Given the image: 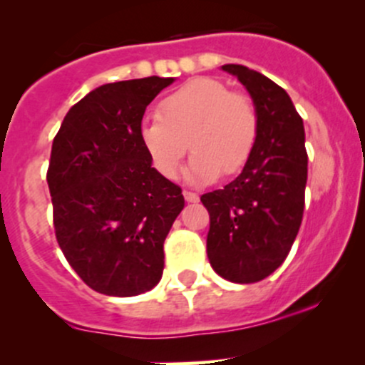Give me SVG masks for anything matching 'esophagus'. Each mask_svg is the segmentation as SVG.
Returning a JSON list of instances; mask_svg holds the SVG:
<instances>
[{
    "label": "esophagus",
    "instance_id": "34e87169",
    "mask_svg": "<svg viewBox=\"0 0 365 365\" xmlns=\"http://www.w3.org/2000/svg\"><path fill=\"white\" fill-rule=\"evenodd\" d=\"M182 196H184V200H186L187 203H196L200 200V196L196 195V193H193V191H186V190H184L182 191Z\"/></svg>",
    "mask_w": 365,
    "mask_h": 365
}]
</instances>
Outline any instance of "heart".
<instances>
[{"label":"heart","instance_id":"obj_1","mask_svg":"<svg viewBox=\"0 0 365 365\" xmlns=\"http://www.w3.org/2000/svg\"><path fill=\"white\" fill-rule=\"evenodd\" d=\"M259 138V113L247 96L229 93L219 81L198 77L160 103L158 115L139 125V139L163 178H175L184 153L193 148L186 178L210 182L220 170L236 174L248 162Z\"/></svg>","mask_w":365,"mask_h":365}]
</instances>
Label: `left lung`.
<instances>
[{"label": "left lung", "mask_w": 365, "mask_h": 365, "mask_svg": "<svg viewBox=\"0 0 365 365\" xmlns=\"http://www.w3.org/2000/svg\"><path fill=\"white\" fill-rule=\"evenodd\" d=\"M245 86L259 113V138L243 170L222 190L202 196L210 214L212 269L240 284L262 281L288 257L305 205L304 120L292 98L245 65H222Z\"/></svg>", "instance_id": "1"}]
</instances>
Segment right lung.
<instances>
[{
  "label": "right lung",
  "mask_w": 365,
  "mask_h": 365,
  "mask_svg": "<svg viewBox=\"0 0 365 365\" xmlns=\"http://www.w3.org/2000/svg\"><path fill=\"white\" fill-rule=\"evenodd\" d=\"M175 77L103 84L68 110L53 139L48 186L65 259L89 288L136 297L158 284L181 187L139 139L145 110Z\"/></svg>",
  "instance_id": "1"
}]
</instances>
